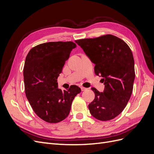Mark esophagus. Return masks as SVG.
Listing matches in <instances>:
<instances>
[{"label": "esophagus", "instance_id": "1", "mask_svg": "<svg viewBox=\"0 0 154 154\" xmlns=\"http://www.w3.org/2000/svg\"><path fill=\"white\" fill-rule=\"evenodd\" d=\"M86 89H87V88H86L85 87H81V90H82V91H85Z\"/></svg>", "mask_w": 154, "mask_h": 154}]
</instances>
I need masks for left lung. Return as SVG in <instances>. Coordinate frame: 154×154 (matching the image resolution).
<instances>
[{
	"label": "left lung",
	"instance_id": "obj_1",
	"mask_svg": "<svg viewBox=\"0 0 154 154\" xmlns=\"http://www.w3.org/2000/svg\"><path fill=\"white\" fill-rule=\"evenodd\" d=\"M75 42L95 64V74L103 77L105 85L103 92L92 87L95 98L88 105L90 113L100 121L112 119L122 113L132 93L135 69L132 51L123 40L112 35Z\"/></svg>",
	"mask_w": 154,
	"mask_h": 154
}]
</instances>
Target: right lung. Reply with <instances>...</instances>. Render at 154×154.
<instances>
[{
  "mask_svg": "<svg viewBox=\"0 0 154 154\" xmlns=\"http://www.w3.org/2000/svg\"><path fill=\"white\" fill-rule=\"evenodd\" d=\"M72 42H52L32 48L27 54L24 67L25 92L27 100L40 118L56 123L66 119L72 100L81 88L72 85L62 91L57 78L72 49Z\"/></svg>",
  "mask_w": 154,
  "mask_h": 154,
  "instance_id": "right-lung-1",
  "label": "right lung"
}]
</instances>
